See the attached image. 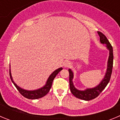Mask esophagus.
I'll use <instances>...</instances> for the list:
<instances>
[{"label": "esophagus", "mask_w": 120, "mask_h": 120, "mask_svg": "<svg viewBox=\"0 0 120 120\" xmlns=\"http://www.w3.org/2000/svg\"><path fill=\"white\" fill-rule=\"evenodd\" d=\"M70 64H71L70 62L68 61H65V62H64V65L65 67H68L70 65Z\"/></svg>", "instance_id": "obj_1"}]
</instances>
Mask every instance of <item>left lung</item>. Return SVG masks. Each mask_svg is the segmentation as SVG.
<instances>
[{
    "label": "left lung",
    "mask_w": 120,
    "mask_h": 120,
    "mask_svg": "<svg viewBox=\"0 0 120 120\" xmlns=\"http://www.w3.org/2000/svg\"><path fill=\"white\" fill-rule=\"evenodd\" d=\"M98 34L100 37V41L102 44H105L107 48L109 50V57L108 59V68L106 75L104 77L103 80L97 86L92 89H88L85 91H79L73 85V72L70 69L68 70L69 71V81H70V88L72 94L76 97L83 100H90L94 99L99 96V94L102 92L103 90L105 88L106 85L109 82L111 79V75L112 72V67H113V61H114V55H113V48L109 43V40L105 35L101 32H98Z\"/></svg>",
    "instance_id": "1"
}]
</instances>
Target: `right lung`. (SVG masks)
Masks as SVG:
<instances>
[{
  "label": "right lung",
  "mask_w": 120,
  "mask_h": 120,
  "mask_svg": "<svg viewBox=\"0 0 120 120\" xmlns=\"http://www.w3.org/2000/svg\"><path fill=\"white\" fill-rule=\"evenodd\" d=\"M62 70V68H59L57 69L56 70H55V71L53 72L52 73V75L49 77L46 85L44 86V87L41 88L39 89V90H35V91H26V90H23V89H22L19 86H18L14 83L13 80H12V76H11V74L10 72V69H9V76H10L11 80H12V83H14L15 86L17 89L19 93H20L23 97L29 98V99H38V98H41V97H43L44 96H45L49 92L50 90L51 87H52V85L53 80L55 79L56 76L58 75V73L61 70Z\"/></svg>",
  "instance_id": "right-lung-1"
}]
</instances>
